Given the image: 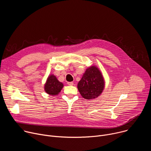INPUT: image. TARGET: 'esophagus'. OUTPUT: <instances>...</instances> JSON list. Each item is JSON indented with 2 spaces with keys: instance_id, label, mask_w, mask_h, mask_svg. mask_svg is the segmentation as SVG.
<instances>
[{
  "instance_id": "34e87169",
  "label": "esophagus",
  "mask_w": 151,
  "mask_h": 151,
  "mask_svg": "<svg viewBox=\"0 0 151 151\" xmlns=\"http://www.w3.org/2000/svg\"><path fill=\"white\" fill-rule=\"evenodd\" d=\"M68 84L69 85H73V82H68Z\"/></svg>"
}]
</instances>
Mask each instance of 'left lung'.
<instances>
[{"instance_id":"left-lung-1","label":"left lung","mask_w":151,"mask_h":151,"mask_svg":"<svg viewBox=\"0 0 151 151\" xmlns=\"http://www.w3.org/2000/svg\"><path fill=\"white\" fill-rule=\"evenodd\" d=\"M104 87L103 76L97 68L91 66L83 73L78 83V88L85 99H94L102 93Z\"/></svg>"}]
</instances>
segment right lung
Here are the masks:
<instances>
[{
	"label": "right lung",
	"mask_w": 151,
	"mask_h": 151,
	"mask_svg": "<svg viewBox=\"0 0 151 151\" xmlns=\"http://www.w3.org/2000/svg\"><path fill=\"white\" fill-rule=\"evenodd\" d=\"M63 87V84L59 82L57 78L51 75L49 76L45 85V91L50 95L55 96L58 94Z\"/></svg>",
	"instance_id": "1"
}]
</instances>
